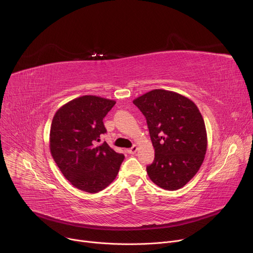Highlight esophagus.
Returning a JSON list of instances; mask_svg holds the SVG:
<instances>
[{"label":"esophagus","instance_id":"1","mask_svg":"<svg viewBox=\"0 0 253 253\" xmlns=\"http://www.w3.org/2000/svg\"><path fill=\"white\" fill-rule=\"evenodd\" d=\"M137 150H138V148H137V145H133V147L132 148H130V149H128L127 150V152H128V154H130V155H133V154H135L136 152H137Z\"/></svg>","mask_w":253,"mask_h":253}]
</instances>
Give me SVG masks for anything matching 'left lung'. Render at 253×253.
Returning <instances> with one entry per match:
<instances>
[{
	"label": "left lung",
	"mask_w": 253,
	"mask_h": 253,
	"mask_svg": "<svg viewBox=\"0 0 253 253\" xmlns=\"http://www.w3.org/2000/svg\"><path fill=\"white\" fill-rule=\"evenodd\" d=\"M133 103L147 119L155 149L149 177L167 191L184 187L200 169L207 150L200 111L188 97L163 89L145 93Z\"/></svg>",
	"instance_id": "1"
}]
</instances>
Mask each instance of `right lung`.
Instances as JSON below:
<instances>
[{
    "mask_svg": "<svg viewBox=\"0 0 253 253\" xmlns=\"http://www.w3.org/2000/svg\"><path fill=\"white\" fill-rule=\"evenodd\" d=\"M116 101L84 95L63 104L50 128V152L63 176L75 188L98 193L116 178L124 155L100 141L102 120Z\"/></svg>",
    "mask_w": 253,
    "mask_h": 253,
    "instance_id": "add662e5",
    "label": "right lung"
}]
</instances>
